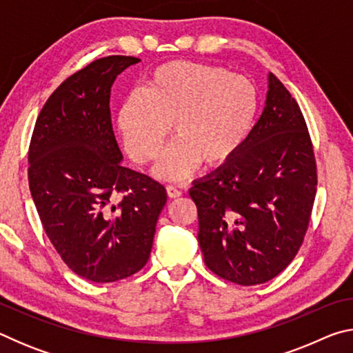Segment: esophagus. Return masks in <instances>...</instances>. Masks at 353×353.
<instances>
[{"mask_svg":"<svg viewBox=\"0 0 353 353\" xmlns=\"http://www.w3.org/2000/svg\"><path fill=\"white\" fill-rule=\"evenodd\" d=\"M166 194H168V198L176 199V198H181L182 191L177 190L176 187H172V185H168V187H166Z\"/></svg>","mask_w":353,"mask_h":353,"instance_id":"esophagus-1","label":"esophagus"}]
</instances>
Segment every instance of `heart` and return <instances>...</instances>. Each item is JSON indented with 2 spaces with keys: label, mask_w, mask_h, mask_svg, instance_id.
<instances>
[{
  "label": "heart",
  "mask_w": 353,
  "mask_h": 353,
  "mask_svg": "<svg viewBox=\"0 0 353 353\" xmlns=\"http://www.w3.org/2000/svg\"><path fill=\"white\" fill-rule=\"evenodd\" d=\"M254 82L216 65L174 61L148 77L146 90L130 92L119 105L117 128L135 162L157 157L154 174L182 181L199 168H219L240 151L259 113Z\"/></svg>",
  "instance_id": "obj_1"
}]
</instances>
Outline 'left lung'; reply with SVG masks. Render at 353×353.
I'll return each instance as SVG.
<instances>
[{"label":"left lung","instance_id":"left-lung-1","mask_svg":"<svg viewBox=\"0 0 353 353\" xmlns=\"http://www.w3.org/2000/svg\"><path fill=\"white\" fill-rule=\"evenodd\" d=\"M316 183L305 119L270 73L265 109L240 151L188 191L208 270L243 286L279 276L305 236Z\"/></svg>","mask_w":353,"mask_h":353}]
</instances>
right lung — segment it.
Returning <instances> with one entry per match:
<instances>
[{
  "mask_svg": "<svg viewBox=\"0 0 353 353\" xmlns=\"http://www.w3.org/2000/svg\"><path fill=\"white\" fill-rule=\"evenodd\" d=\"M139 62L109 56L71 74L48 98L29 146V188L41 225L70 270L97 283L146 265L166 204L162 183L121 165L112 128L113 82Z\"/></svg>",
  "mask_w": 353,
  "mask_h": 353,
  "instance_id": "add662e5",
  "label": "right lung"
}]
</instances>
